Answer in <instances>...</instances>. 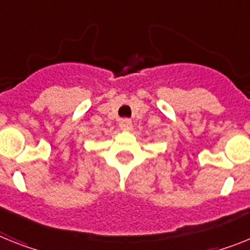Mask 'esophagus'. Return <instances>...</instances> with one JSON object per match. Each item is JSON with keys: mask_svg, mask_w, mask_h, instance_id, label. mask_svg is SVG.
Here are the masks:
<instances>
[{"mask_svg": "<svg viewBox=\"0 0 250 250\" xmlns=\"http://www.w3.org/2000/svg\"><path fill=\"white\" fill-rule=\"evenodd\" d=\"M119 127H121V129H123V131H129V129L132 128V121L128 118H122L121 121H119Z\"/></svg>", "mask_w": 250, "mask_h": 250, "instance_id": "34e87169", "label": "esophagus"}]
</instances>
